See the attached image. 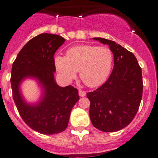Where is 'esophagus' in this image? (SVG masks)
Returning <instances> with one entry per match:
<instances>
[{
    "instance_id": "esophagus-1",
    "label": "esophagus",
    "mask_w": 158,
    "mask_h": 158,
    "mask_svg": "<svg viewBox=\"0 0 158 158\" xmlns=\"http://www.w3.org/2000/svg\"><path fill=\"white\" fill-rule=\"evenodd\" d=\"M79 95L80 96V97H84V96L86 95V93L83 90H79Z\"/></svg>"
}]
</instances>
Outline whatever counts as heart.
Instances as JSON below:
<instances>
[{"instance_id": "heart-1", "label": "heart", "mask_w": 158, "mask_h": 158, "mask_svg": "<svg viewBox=\"0 0 158 158\" xmlns=\"http://www.w3.org/2000/svg\"><path fill=\"white\" fill-rule=\"evenodd\" d=\"M113 60V54L108 48L82 44L68 49L65 57L56 56L54 64L64 80H72L79 71L82 82L89 87L94 88L107 80Z\"/></svg>"}]
</instances>
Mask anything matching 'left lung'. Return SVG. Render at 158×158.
Wrapping results in <instances>:
<instances>
[{
  "label": "left lung",
  "instance_id": "obj_1",
  "mask_svg": "<svg viewBox=\"0 0 158 158\" xmlns=\"http://www.w3.org/2000/svg\"><path fill=\"white\" fill-rule=\"evenodd\" d=\"M93 39L109 45L114 66L105 83L87 93L89 115L98 129L116 132L127 127L139 108L143 91L142 69L135 55L115 41L103 38Z\"/></svg>",
  "mask_w": 158,
  "mask_h": 158
}]
</instances>
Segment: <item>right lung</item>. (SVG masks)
Returning a JSON list of instances; mask_svg holds the SVG:
<instances>
[{
	"label": "right lung",
	"instance_id": "right-lung-1",
	"mask_svg": "<svg viewBox=\"0 0 158 158\" xmlns=\"http://www.w3.org/2000/svg\"><path fill=\"white\" fill-rule=\"evenodd\" d=\"M65 39L43 33L28 41L13 62L11 71L13 98L19 114L31 129L44 135L60 133L66 129L71 110L79 101V92L71 85L60 87L54 79V54ZM26 77L37 79L43 95L36 105L23 99L19 85Z\"/></svg>",
	"mask_w": 158,
	"mask_h": 158
}]
</instances>
